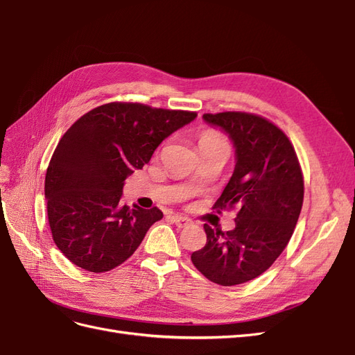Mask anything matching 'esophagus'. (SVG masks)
Wrapping results in <instances>:
<instances>
[{"label": "esophagus", "mask_w": 355, "mask_h": 355, "mask_svg": "<svg viewBox=\"0 0 355 355\" xmlns=\"http://www.w3.org/2000/svg\"><path fill=\"white\" fill-rule=\"evenodd\" d=\"M173 222L176 223V227H179V228H187L192 223V220L189 218L180 216V214H176V216H173Z\"/></svg>", "instance_id": "obj_1"}]
</instances>
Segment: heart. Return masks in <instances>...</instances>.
Listing matches in <instances>:
<instances>
[{
    "label": "heart",
    "mask_w": 355,
    "mask_h": 355,
    "mask_svg": "<svg viewBox=\"0 0 355 355\" xmlns=\"http://www.w3.org/2000/svg\"><path fill=\"white\" fill-rule=\"evenodd\" d=\"M218 144H227V141L218 133V132H204L200 137V145H218Z\"/></svg>",
    "instance_id": "1"
}]
</instances>
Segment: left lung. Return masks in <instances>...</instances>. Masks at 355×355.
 <instances>
[{"mask_svg":"<svg viewBox=\"0 0 355 355\" xmlns=\"http://www.w3.org/2000/svg\"><path fill=\"white\" fill-rule=\"evenodd\" d=\"M235 145L237 164L213 209L235 210V228L214 232L191 261L207 280L220 286L250 282L263 274L292 239L304 204V175L295 148L280 127L240 111L204 114Z\"/></svg>","mask_w":355,"mask_h":355,"instance_id":"8db88e82","label":"left lung"}]
</instances>
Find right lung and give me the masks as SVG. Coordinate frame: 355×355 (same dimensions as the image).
Segmentation results:
<instances>
[{"label": "right lung", "mask_w": 355, "mask_h": 355, "mask_svg": "<svg viewBox=\"0 0 355 355\" xmlns=\"http://www.w3.org/2000/svg\"><path fill=\"white\" fill-rule=\"evenodd\" d=\"M196 116L191 111L111 102L68 128L51 155L44 192L53 241L73 265L106 272L136 252L163 211L123 204L124 180Z\"/></svg>", "instance_id": "obj_1"}]
</instances>
